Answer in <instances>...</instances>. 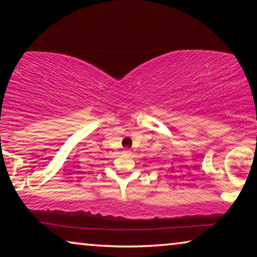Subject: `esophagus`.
<instances>
[{
  "mask_svg": "<svg viewBox=\"0 0 257 257\" xmlns=\"http://www.w3.org/2000/svg\"><path fill=\"white\" fill-rule=\"evenodd\" d=\"M123 153H124V154H127V155H129L130 153H132V152H130L129 150H123Z\"/></svg>",
  "mask_w": 257,
  "mask_h": 257,
  "instance_id": "34e87169",
  "label": "esophagus"
}]
</instances>
